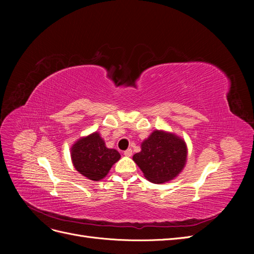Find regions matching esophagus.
Returning <instances> with one entry per match:
<instances>
[{
    "label": "esophagus",
    "mask_w": 254,
    "mask_h": 254,
    "mask_svg": "<svg viewBox=\"0 0 254 254\" xmlns=\"http://www.w3.org/2000/svg\"><path fill=\"white\" fill-rule=\"evenodd\" d=\"M124 155L126 156V157H131L132 156V150L131 149H127V150H125L124 151Z\"/></svg>",
    "instance_id": "34e87169"
}]
</instances>
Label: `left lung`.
<instances>
[{"label":"left lung","mask_w":254,"mask_h":254,"mask_svg":"<svg viewBox=\"0 0 254 254\" xmlns=\"http://www.w3.org/2000/svg\"><path fill=\"white\" fill-rule=\"evenodd\" d=\"M144 177L152 183L174 180L187 164L188 146L177 134L155 130L141 144V151L133 156Z\"/></svg>","instance_id":"8db88e82"}]
</instances>
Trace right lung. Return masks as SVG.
<instances>
[{
	"label": "right lung",
	"mask_w": 254,
	"mask_h": 254,
	"mask_svg": "<svg viewBox=\"0 0 254 254\" xmlns=\"http://www.w3.org/2000/svg\"><path fill=\"white\" fill-rule=\"evenodd\" d=\"M120 158V152L107 147L98 132L80 137L71 147V159L75 170L93 181L104 179Z\"/></svg>",
	"instance_id": "add662e5"
}]
</instances>
